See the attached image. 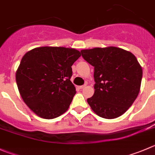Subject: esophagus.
<instances>
[{
    "mask_svg": "<svg viewBox=\"0 0 155 155\" xmlns=\"http://www.w3.org/2000/svg\"><path fill=\"white\" fill-rule=\"evenodd\" d=\"M85 86H86V85H81V86H79V88H80V89H83L84 88H85Z\"/></svg>",
    "mask_w": 155,
    "mask_h": 155,
    "instance_id": "1",
    "label": "esophagus"
}]
</instances>
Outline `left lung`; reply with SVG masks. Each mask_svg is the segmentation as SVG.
Segmentation results:
<instances>
[{
  "instance_id": "1",
  "label": "left lung",
  "mask_w": 155,
  "mask_h": 155,
  "mask_svg": "<svg viewBox=\"0 0 155 155\" xmlns=\"http://www.w3.org/2000/svg\"><path fill=\"white\" fill-rule=\"evenodd\" d=\"M94 67V93L87 102L97 116L119 117L132 106L140 91L142 68L136 56L120 48H94L81 51Z\"/></svg>"
}]
</instances>
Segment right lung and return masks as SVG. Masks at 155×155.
<instances>
[{"label": "right lung", "mask_w": 155, "mask_h": 155, "mask_svg": "<svg viewBox=\"0 0 155 155\" xmlns=\"http://www.w3.org/2000/svg\"><path fill=\"white\" fill-rule=\"evenodd\" d=\"M81 56L75 48H35L22 57L16 72L19 94L32 112L54 119L68 110L76 88L70 81L72 65Z\"/></svg>", "instance_id": "1"}]
</instances>
